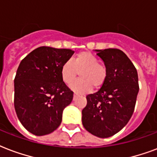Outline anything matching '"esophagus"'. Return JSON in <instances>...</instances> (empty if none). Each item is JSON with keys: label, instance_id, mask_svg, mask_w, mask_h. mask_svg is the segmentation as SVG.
<instances>
[{"label": "esophagus", "instance_id": "esophagus-1", "mask_svg": "<svg viewBox=\"0 0 157 157\" xmlns=\"http://www.w3.org/2000/svg\"><path fill=\"white\" fill-rule=\"evenodd\" d=\"M76 98H77V95H76V94H75H75H74V100H75V99Z\"/></svg>", "mask_w": 157, "mask_h": 157}]
</instances>
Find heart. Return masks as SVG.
Here are the masks:
<instances>
[{
    "label": "heart",
    "mask_w": 157,
    "mask_h": 157,
    "mask_svg": "<svg viewBox=\"0 0 157 157\" xmlns=\"http://www.w3.org/2000/svg\"><path fill=\"white\" fill-rule=\"evenodd\" d=\"M79 72L81 79L74 82L70 87L76 93H86L92 90V86L99 88L107 77V68L100 63L96 56L89 52L77 54L71 61H65L60 69L62 80L67 85L72 83Z\"/></svg>",
    "instance_id": "b5f03b06"
}]
</instances>
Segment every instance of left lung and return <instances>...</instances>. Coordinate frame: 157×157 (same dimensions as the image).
Returning <instances> with one entry per match:
<instances>
[{"label": "left lung", "instance_id": "1", "mask_svg": "<svg viewBox=\"0 0 157 157\" xmlns=\"http://www.w3.org/2000/svg\"><path fill=\"white\" fill-rule=\"evenodd\" d=\"M107 68V77L98 92L86 97L82 125L98 138H109L122 129L133 115L139 91L138 72L119 49L97 51Z\"/></svg>", "mask_w": 157, "mask_h": 157}]
</instances>
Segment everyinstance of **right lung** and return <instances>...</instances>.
Listing matches in <instances>:
<instances>
[{
	"instance_id": "right-lung-1",
	"label": "right lung",
	"mask_w": 157,
	"mask_h": 157,
	"mask_svg": "<svg viewBox=\"0 0 157 157\" xmlns=\"http://www.w3.org/2000/svg\"><path fill=\"white\" fill-rule=\"evenodd\" d=\"M74 53L70 49L40 47L19 64L14 78V105L19 121L37 136L49 134L60 124L62 112L74 92L62 80V65Z\"/></svg>"
}]
</instances>
